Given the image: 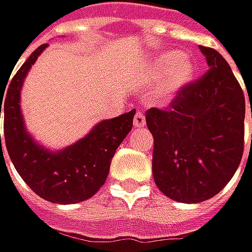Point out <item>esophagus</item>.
<instances>
[{
    "mask_svg": "<svg viewBox=\"0 0 252 252\" xmlns=\"http://www.w3.org/2000/svg\"><path fill=\"white\" fill-rule=\"evenodd\" d=\"M133 125H134V128H142L146 125V119H145V115L142 112H136L134 119H133Z\"/></svg>",
    "mask_w": 252,
    "mask_h": 252,
    "instance_id": "obj_1",
    "label": "esophagus"
}]
</instances>
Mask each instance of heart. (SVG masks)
Returning <instances> with one entry per match:
<instances>
[{"label":"heart","mask_w":252,"mask_h":252,"mask_svg":"<svg viewBox=\"0 0 252 252\" xmlns=\"http://www.w3.org/2000/svg\"><path fill=\"white\" fill-rule=\"evenodd\" d=\"M146 76L149 81L161 78L155 88L154 98L158 103L167 104L192 82L195 76V63L183 53L164 51L152 60Z\"/></svg>","instance_id":"b5f03b06"}]
</instances>
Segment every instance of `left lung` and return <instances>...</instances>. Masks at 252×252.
I'll list each match as a JSON object with an SVG mask.
<instances>
[{
  "label": "left lung",
  "mask_w": 252,
  "mask_h": 252,
  "mask_svg": "<svg viewBox=\"0 0 252 252\" xmlns=\"http://www.w3.org/2000/svg\"><path fill=\"white\" fill-rule=\"evenodd\" d=\"M199 50L210 69L168 107L146 110L155 183L165 196L186 204L216 196L244 154V91L219 51L202 45Z\"/></svg>",
  "instance_id": "8db88e82"
}]
</instances>
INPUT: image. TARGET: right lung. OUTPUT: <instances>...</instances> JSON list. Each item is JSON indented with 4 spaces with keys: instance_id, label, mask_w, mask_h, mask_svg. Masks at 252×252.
<instances>
[{
    "instance_id": "1",
    "label": "right lung",
    "mask_w": 252,
    "mask_h": 252,
    "mask_svg": "<svg viewBox=\"0 0 252 252\" xmlns=\"http://www.w3.org/2000/svg\"><path fill=\"white\" fill-rule=\"evenodd\" d=\"M47 45H39L28 57L8 84L7 93H1L5 148L14 168L36 195L54 204H76L94 196L104 185L118 146L131 131L136 110L98 122L84 139L62 151L51 152L38 145L25 128L20 90Z\"/></svg>"
}]
</instances>
